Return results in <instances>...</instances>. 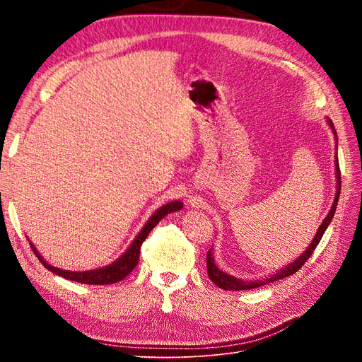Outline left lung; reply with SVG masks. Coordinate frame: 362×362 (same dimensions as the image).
Returning a JSON list of instances; mask_svg holds the SVG:
<instances>
[{"label":"left lung","mask_w":362,"mask_h":362,"mask_svg":"<svg viewBox=\"0 0 362 362\" xmlns=\"http://www.w3.org/2000/svg\"><path fill=\"white\" fill-rule=\"evenodd\" d=\"M329 124L330 127L333 129L334 135H336V130H334V126L332 123V120L329 119ZM336 142H337V138H336ZM336 177H337V194L334 197V201H333V205L330 208V213L327 214V217L325 218V221H322V224L318 227V232L317 235L314 236V240L313 243L308 246V250L303 252L298 259H295L292 264H289L288 267L281 269L280 272H277L276 274L273 276H269L267 279L264 280H257V281H243V280H239L236 277H232L229 274H226L224 272L218 270L217 265L214 264V259H213V252L211 250L206 252V272H208V277H210L217 286L223 291H248V289H255V288H259V286H264V284H267L270 281H276L279 279H283V277H288V276H292L293 273H296L303 264L307 262V259L314 254L317 245L320 243L322 235H325L327 226L330 224L333 216H334V211H336V206H337V201H339V195H340V168H339V160L336 158Z\"/></svg>","instance_id":"obj_1"}]
</instances>
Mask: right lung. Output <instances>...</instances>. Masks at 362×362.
<instances>
[{"label": "right lung", "mask_w": 362, "mask_h": 362, "mask_svg": "<svg viewBox=\"0 0 362 362\" xmlns=\"http://www.w3.org/2000/svg\"><path fill=\"white\" fill-rule=\"evenodd\" d=\"M183 206V204L180 201H173L168 202L165 205H163L160 210H157L152 216L146 224L144 226V229L141 230V233L136 236V239L132 242V245L129 246V250L117 259L114 261L112 264L107 265V267L103 269H97V270H89V272H67V270H60L55 269L52 265H49L47 261H44V258L36 252L35 246L32 245V250L35 252V255L42 262V265L45 269H48L49 272H52L57 276H62L64 279L78 281V283H85V284H111V283H117L120 280H123L130 272H133V269L136 267L139 262V252H141V246L144 243V240L146 239V236L149 235V232L154 229L157 226V223L165 217L167 214L173 213V211H179L180 208Z\"/></svg>", "instance_id": "add662e5"}]
</instances>
